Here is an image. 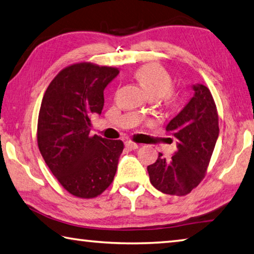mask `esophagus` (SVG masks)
<instances>
[{"label": "esophagus", "instance_id": "34e87169", "mask_svg": "<svg viewBox=\"0 0 254 254\" xmlns=\"http://www.w3.org/2000/svg\"><path fill=\"white\" fill-rule=\"evenodd\" d=\"M124 144H126V148H127L128 150H135L139 148V144L132 142V141H126V143Z\"/></svg>", "mask_w": 254, "mask_h": 254}]
</instances>
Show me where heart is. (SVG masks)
Segmentation results:
<instances>
[{
	"label": "heart",
	"instance_id": "obj_1",
	"mask_svg": "<svg viewBox=\"0 0 254 254\" xmlns=\"http://www.w3.org/2000/svg\"><path fill=\"white\" fill-rule=\"evenodd\" d=\"M135 77L151 97H158L165 105H174L177 92L171 85V76L159 64L149 63L135 70Z\"/></svg>",
	"mask_w": 254,
	"mask_h": 254
}]
</instances>
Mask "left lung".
<instances>
[{"mask_svg":"<svg viewBox=\"0 0 254 254\" xmlns=\"http://www.w3.org/2000/svg\"><path fill=\"white\" fill-rule=\"evenodd\" d=\"M194 96L166 127L177 139V152L170 159L159 153L148 166L152 186L163 194L185 196L204 179L220 133L218 114L209 89L192 86Z\"/></svg>","mask_w":254,"mask_h":254,"instance_id":"left-lung-1","label":"left lung"}]
</instances>
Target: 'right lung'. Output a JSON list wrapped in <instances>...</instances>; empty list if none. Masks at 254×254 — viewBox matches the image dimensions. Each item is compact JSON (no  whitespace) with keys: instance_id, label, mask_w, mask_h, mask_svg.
Masks as SVG:
<instances>
[{"instance_id":"obj_1","label":"right lung","mask_w":254,"mask_h":254,"mask_svg":"<svg viewBox=\"0 0 254 254\" xmlns=\"http://www.w3.org/2000/svg\"><path fill=\"white\" fill-rule=\"evenodd\" d=\"M115 67L72 64L51 80L41 102L37 141L60 185L79 198L101 195L113 182L124 144L91 135V118L101 114L104 89Z\"/></svg>"}]
</instances>
